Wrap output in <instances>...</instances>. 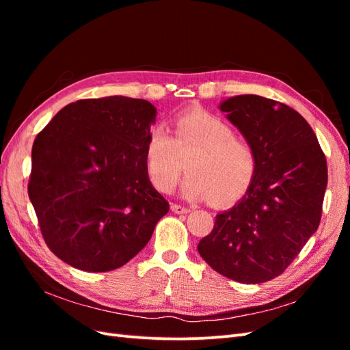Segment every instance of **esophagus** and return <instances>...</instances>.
<instances>
[{
    "instance_id": "1",
    "label": "esophagus",
    "mask_w": 350,
    "mask_h": 350,
    "mask_svg": "<svg viewBox=\"0 0 350 350\" xmlns=\"http://www.w3.org/2000/svg\"><path fill=\"white\" fill-rule=\"evenodd\" d=\"M172 211L174 213H176V215H185V213H188L189 211V208L188 207H184V206H179V204H172Z\"/></svg>"
}]
</instances>
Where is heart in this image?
I'll return each instance as SVG.
<instances>
[{"mask_svg": "<svg viewBox=\"0 0 350 350\" xmlns=\"http://www.w3.org/2000/svg\"><path fill=\"white\" fill-rule=\"evenodd\" d=\"M188 154L183 194L189 200L211 197L216 204L230 203L245 194L257 171L254 147L217 116L198 111L179 116L174 137L162 124L147 133L146 166L159 191H174Z\"/></svg>", "mask_w": 350, "mask_h": 350, "instance_id": "heart-1", "label": "heart"}]
</instances>
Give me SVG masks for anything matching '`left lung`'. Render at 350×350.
<instances>
[{"label": "left lung", "instance_id": "obj_1", "mask_svg": "<svg viewBox=\"0 0 350 350\" xmlns=\"http://www.w3.org/2000/svg\"><path fill=\"white\" fill-rule=\"evenodd\" d=\"M257 156L245 196L216 216L198 252L221 276L262 283L282 274L320 225L327 162L310 124L288 105L239 94L219 105Z\"/></svg>", "mask_w": 350, "mask_h": 350}]
</instances>
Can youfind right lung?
Returning a JSON list of instances; mask_svg holds the SVG:
<instances>
[{
    "label": "right lung",
    "instance_id": "add662e5",
    "mask_svg": "<svg viewBox=\"0 0 350 350\" xmlns=\"http://www.w3.org/2000/svg\"><path fill=\"white\" fill-rule=\"evenodd\" d=\"M156 115L144 99H83L35 139L29 198L46 245L70 266L92 273L124 266L169 211L144 157Z\"/></svg>",
    "mask_w": 350,
    "mask_h": 350
}]
</instances>
